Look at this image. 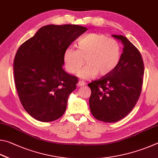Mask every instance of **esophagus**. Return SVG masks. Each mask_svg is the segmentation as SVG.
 Masks as SVG:
<instances>
[{"mask_svg":"<svg viewBox=\"0 0 158 158\" xmlns=\"http://www.w3.org/2000/svg\"><path fill=\"white\" fill-rule=\"evenodd\" d=\"M77 85H78L79 87L84 86V85H85V82L84 81H79L77 82Z\"/></svg>","mask_w":158,"mask_h":158,"instance_id":"esophagus-1","label":"esophagus"}]
</instances>
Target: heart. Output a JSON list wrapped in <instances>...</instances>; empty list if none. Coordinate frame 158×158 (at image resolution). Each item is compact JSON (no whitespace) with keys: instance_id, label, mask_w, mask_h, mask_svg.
<instances>
[{"instance_id":"heart-1","label":"heart","mask_w":158,"mask_h":158,"mask_svg":"<svg viewBox=\"0 0 158 158\" xmlns=\"http://www.w3.org/2000/svg\"><path fill=\"white\" fill-rule=\"evenodd\" d=\"M77 50L69 48L64 51V63L67 72L76 74L79 72L83 79L96 76H106L114 70L120 62L121 46L114 38L102 33H89L82 37L76 44Z\"/></svg>"}]
</instances>
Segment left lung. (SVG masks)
Segmentation results:
<instances>
[{
    "instance_id": "left-lung-1",
    "label": "left lung",
    "mask_w": 158,
    "mask_h": 158,
    "mask_svg": "<svg viewBox=\"0 0 158 158\" xmlns=\"http://www.w3.org/2000/svg\"><path fill=\"white\" fill-rule=\"evenodd\" d=\"M123 44L120 62L114 71L88 84L89 107L96 119L114 123L134 108L142 92L144 66L140 52L126 37L112 35Z\"/></svg>"
}]
</instances>
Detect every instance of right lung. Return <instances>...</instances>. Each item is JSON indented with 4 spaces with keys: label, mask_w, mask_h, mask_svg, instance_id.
<instances>
[{
    "label": "right lung",
    "mask_w": 158,
    "mask_h": 158,
    "mask_svg": "<svg viewBox=\"0 0 158 158\" xmlns=\"http://www.w3.org/2000/svg\"><path fill=\"white\" fill-rule=\"evenodd\" d=\"M87 30L78 25H48L19 48L13 65L15 86L23 108L35 119L50 122L65 112L78 80L63 69L64 53Z\"/></svg>",
    "instance_id": "1"
}]
</instances>
